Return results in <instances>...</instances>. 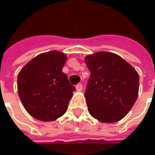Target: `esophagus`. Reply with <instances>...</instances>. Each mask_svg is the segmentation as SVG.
<instances>
[{"instance_id": "34e87169", "label": "esophagus", "mask_w": 155, "mask_h": 155, "mask_svg": "<svg viewBox=\"0 0 155 155\" xmlns=\"http://www.w3.org/2000/svg\"><path fill=\"white\" fill-rule=\"evenodd\" d=\"M75 88H76V90H77L78 91H82V89H83V85H82V84H78L76 86H75Z\"/></svg>"}]
</instances>
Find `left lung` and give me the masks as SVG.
I'll use <instances>...</instances> for the list:
<instances>
[{"label":"left lung","instance_id":"8db88e82","mask_svg":"<svg viewBox=\"0 0 155 155\" xmlns=\"http://www.w3.org/2000/svg\"><path fill=\"white\" fill-rule=\"evenodd\" d=\"M84 61L91 71L84 97L91 116L103 123L123 119L138 97L137 71L120 55L106 51L90 54Z\"/></svg>","mask_w":155,"mask_h":155}]
</instances>
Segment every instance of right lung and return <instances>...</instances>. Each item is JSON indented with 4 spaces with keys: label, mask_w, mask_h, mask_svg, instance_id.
<instances>
[{
    "label": "right lung",
    "mask_w": 155,
    "mask_h": 155,
    "mask_svg": "<svg viewBox=\"0 0 155 155\" xmlns=\"http://www.w3.org/2000/svg\"><path fill=\"white\" fill-rule=\"evenodd\" d=\"M66 54L52 51L28 62L17 78L19 97L25 110L41 121H53L66 112L75 88L62 72Z\"/></svg>",
    "instance_id": "obj_1"
}]
</instances>
